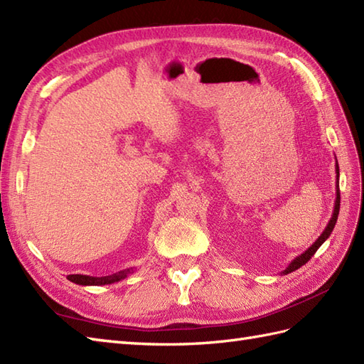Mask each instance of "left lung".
I'll return each mask as SVG.
<instances>
[{"label":"left lung","instance_id":"obj_1","mask_svg":"<svg viewBox=\"0 0 364 364\" xmlns=\"http://www.w3.org/2000/svg\"><path fill=\"white\" fill-rule=\"evenodd\" d=\"M335 160H337V158H335ZM335 172H337V192H335V193H337V197H335L333 212H332V217H331V220H329V223H328V226L324 228V230L321 232V235L314 241V245H312L311 247H307L301 255H298L296 258L292 259L291 263H289V266L282 272V275L291 274V272L296 271V269H300L301 266H304V264H306L307 262H309V259L314 257V254L316 252V250H318V247H320V246L324 243V241L329 238V235L332 234V230H333V228H335V223H337V218H338V212H340V188H338L340 169H338V163H335Z\"/></svg>","mask_w":364,"mask_h":364}]
</instances>
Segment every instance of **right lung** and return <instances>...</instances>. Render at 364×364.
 Here are the masks:
<instances>
[{
	"label": "right lung",
	"instance_id": "obj_1",
	"mask_svg": "<svg viewBox=\"0 0 364 364\" xmlns=\"http://www.w3.org/2000/svg\"><path fill=\"white\" fill-rule=\"evenodd\" d=\"M130 274H134V267L124 269V271H119V272H115L112 275H106V277H90V275H81V274L68 275V279H70L72 283L81 284V286H102V284L118 283Z\"/></svg>",
	"mask_w": 364,
	"mask_h": 364
}]
</instances>
